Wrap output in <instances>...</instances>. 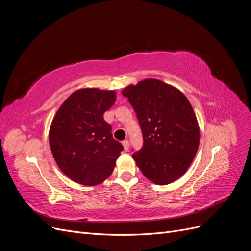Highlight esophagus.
I'll return each instance as SVG.
<instances>
[{"instance_id": "34e87169", "label": "esophagus", "mask_w": 251, "mask_h": 251, "mask_svg": "<svg viewBox=\"0 0 251 251\" xmlns=\"http://www.w3.org/2000/svg\"><path fill=\"white\" fill-rule=\"evenodd\" d=\"M123 146H124V149L126 151H128V141L127 140H124L123 141Z\"/></svg>"}]
</instances>
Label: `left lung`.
<instances>
[{
    "label": "left lung",
    "instance_id": "obj_1",
    "mask_svg": "<svg viewBox=\"0 0 251 251\" xmlns=\"http://www.w3.org/2000/svg\"><path fill=\"white\" fill-rule=\"evenodd\" d=\"M137 114L143 147L133 158L142 174L157 185L183 176L197 154L200 127L191 102L180 90L147 78L123 90Z\"/></svg>",
    "mask_w": 251,
    "mask_h": 251
}]
</instances>
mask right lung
Listing matches in <instances>:
<instances>
[{"mask_svg":"<svg viewBox=\"0 0 251 251\" xmlns=\"http://www.w3.org/2000/svg\"><path fill=\"white\" fill-rule=\"evenodd\" d=\"M115 100V91L79 89L53 117L49 130L53 158L59 170L78 184L94 186L109 178L124 150L103 119Z\"/></svg>","mask_w":251,"mask_h":251,"instance_id":"add662e5","label":"right lung"}]
</instances>
